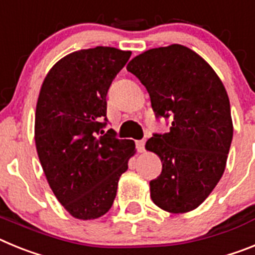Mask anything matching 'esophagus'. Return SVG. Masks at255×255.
Listing matches in <instances>:
<instances>
[{"mask_svg":"<svg viewBox=\"0 0 255 255\" xmlns=\"http://www.w3.org/2000/svg\"><path fill=\"white\" fill-rule=\"evenodd\" d=\"M135 144H136V149H138V152L143 153L144 150H145V140H136L135 141Z\"/></svg>","mask_w":255,"mask_h":255,"instance_id":"esophagus-1","label":"esophagus"}]
</instances>
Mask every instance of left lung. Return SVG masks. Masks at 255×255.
Segmentation results:
<instances>
[{
  "instance_id": "1",
  "label": "left lung",
  "mask_w": 255,
  "mask_h": 255,
  "mask_svg": "<svg viewBox=\"0 0 255 255\" xmlns=\"http://www.w3.org/2000/svg\"><path fill=\"white\" fill-rule=\"evenodd\" d=\"M126 69L147 88L154 114L172 117L170 131L145 143L162 162L149 182L153 203L176 215L193 211L226 167L234 134L226 89L211 65L181 44L148 49Z\"/></svg>"
}]
</instances>
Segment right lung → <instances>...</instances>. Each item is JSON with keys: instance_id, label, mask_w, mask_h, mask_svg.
<instances>
[{"instance_id": "right-lung-1", "label": "right lung", "mask_w": 255, "mask_h": 255, "mask_svg": "<svg viewBox=\"0 0 255 255\" xmlns=\"http://www.w3.org/2000/svg\"><path fill=\"white\" fill-rule=\"evenodd\" d=\"M131 56L115 47L80 49L57 61L43 80L34 139L46 179L78 220H96L114 204L135 143L102 130L108 88ZM103 135H99V131Z\"/></svg>"}]
</instances>
